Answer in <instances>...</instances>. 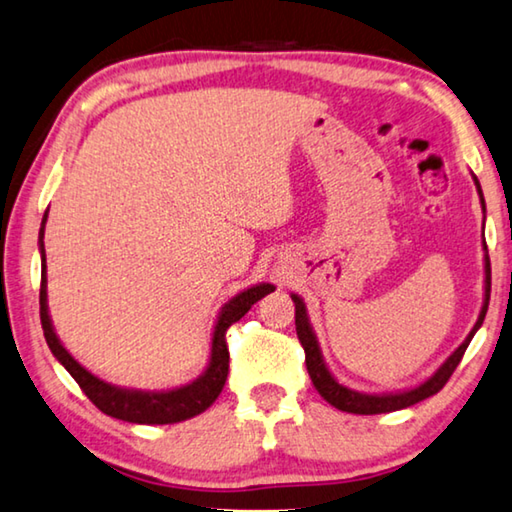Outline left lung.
<instances>
[{
  "label": "left lung",
  "instance_id": "1",
  "mask_svg": "<svg viewBox=\"0 0 512 512\" xmlns=\"http://www.w3.org/2000/svg\"><path fill=\"white\" fill-rule=\"evenodd\" d=\"M474 184H476L478 198H481V207L485 212L483 191H481V184H478V180H476V175H474ZM483 250H488V246H485V239H483ZM490 287H492L490 257L485 255V298H483L481 314H478V321L474 323L472 332H469V335L465 337V342H462L456 351H453L449 358L444 360L442 367L437 369L431 378L424 380V383H419L417 387L403 389V392H392V394H364V392H355V389L339 383V380L328 371L326 360H323L321 348H319V342H316V335L312 330L310 316H307V307L303 303V298H300L298 294H291V300H294V305H296V335L300 339V344H303V348H305L307 373H310L316 392H319L330 405H335L337 410L353 412V415H383V412L410 408V405H415L419 401L428 399V396L437 394L446 385V380L451 378V373L456 371V367L462 360V355H465V351H467L469 342H472V337L476 335V330L483 326V319H485V314H488V303H490Z\"/></svg>",
  "mask_w": 512,
  "mask_h": 512
}]
</instances>
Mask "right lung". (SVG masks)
I'll return each instance as SVG.
<instances>
[{
  "instance_id": "right-lung-1",
  "label": "right lung",
  "mask_w": 512,
  "mask_h": 512,
  "mask_svg": "<svg viewBox=\"0 0 512 512\" xmlns=\"http://www.w3.org/2000/svg\"><path fill=\"white\" fill-rule=\"evenodd\" d=\"M45 223L47 212L43 216V225H40L38 234V250H40V323H43V332L47 339V346L56 360H59L77 385L84 389V394L91 399L104 415L129 421V424H177V421H186L191 417L205 412L212 405L227 380V367H230V353H227L225 332L232 323H237L250 307H253L259 298H264L275 287L269 282L262 285H253L243 289L241 294L232 296L218 312L214 335H212V353H209V362L205 371L189 385L166 389V392H143V389H127L116 387L111 383H104L102 378L93 376L91 371L81 367V364L72 358L56 337L50 310H47V264H45Z\"/></svg>"
}]
</instances>
